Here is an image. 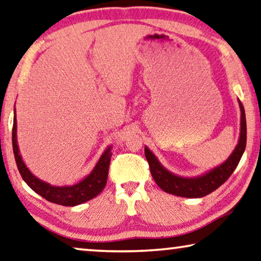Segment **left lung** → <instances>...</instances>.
<instances>
[{"label": "left lung", "instance_id": "obj_1", "mask_svg": "<svg viewBox=\"0 0 261 261\" xmlns=\"http://www.w3.org/2000/svg\"><path fill=\"white\" fill-rule=\"evenodd\" d=\"M238 102H239L241 112L240 136L239 139H238V144L225 162L211 169V170L203 172V174L194 176V177H183V176L176 175L174 172L169 171L167 168H164L159 159L153 155L151 150L148 146H145L144 152L146 160H148L150 171H151L152 178L155 179L157 186L161 189L176 196L197 199V197H203L213 193L229 178V176L236 170L242 155H244L246 148V135H247L246 134L247 130H246L245 109L240 100H238Z\"/></svg>", "mask_w": 261, "mask_h": 261}]
</instances>
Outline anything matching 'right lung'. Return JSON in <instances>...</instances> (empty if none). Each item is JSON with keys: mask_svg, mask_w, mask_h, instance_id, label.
<instances>
[{"mask_svg": "<svg viewBox=\"0 0 261 261\" xmlns=\"http://www.w3.org/2000/svg\"><path fill=\"white\" fill-rule=\"evenodd\" d=\"M14 115H16L15 109H14ZM17 124L16 116H14V125H13V150L14 156H15L16 166L19 169L20 174L23 181L34 190L36 194L42 196L49 202L68 205V207H74V205L82 204L86 201L92 200L98 194L102 192L105 188L106 181H108L110 161H111V149L112 145H109L101 153L100 159L98 160L92 171L86 175L82 181L74 183L71 186H54L48 182L42 181L29 170L28 167L22 160L20 153L19 145H17Z\"/></svg>", "mask_w": 261, "mask_h": 261, "instance_id": "obj_1", "label": "right lung"}]
</instances>
